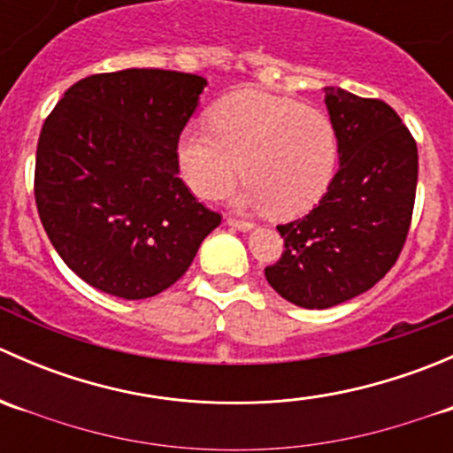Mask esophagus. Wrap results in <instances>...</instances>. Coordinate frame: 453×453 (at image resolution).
<instances>
[{
  "label": "esophagus",
  "instance_id": "34e87169",
  "mask_svg": "<svg viewBox=\"0 0 453 453\" xmlns=\"http://www.w3.org/2000/svg\"><path fill=\"white\" fill-rule=\"evenodd\" d=\"M227 226L236 227L241 232H250L254 227L252 221H245V219H234V217H227Z\"/></svg>",
  "mask_w": 453,
  "mask_h": 453
}]
</instances>
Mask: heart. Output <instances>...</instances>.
<instances>
[{"mask_svg":"<svg viewBox=\"0 0 453 453\" xmlns=\"http://www.w3.org/2000/svg\"><path fill=\"white\" fill-rule=\"evenodd\" d=\"M177 162L199 197L223 195L243 168L241 203L298 217L319 203L335 177L337 135L319 109L243 89L219 100L210 122L184 127Z\"/></svg>","mask_w":453,"mask_h":453,"instance_id":"obj_1","label":"heart"}]
</instances>
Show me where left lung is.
<instances>
[{"mask_svg": "<svg viewBox=\"0 0 453 453\" xmlns=\"http://www.w3.org/2000/svg\"><path fill=\"white\" fill-rule=\"evenodd\" d=\"M340 168L307 217L278 226L285 252L265 278L285 300L328 309L377 285L399 258L412 221L417 142L395 109L324 87Z\"/></svg>", "mask_w": 453, "mask_h": 453, "instance_id": "obj_1", "label": "left lung"}]
</instances>
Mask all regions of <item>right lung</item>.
<instances>
[{"label":"right lung","mask_w":453,"mask_h":453,"mask_svg":"<svg viewBox=\"0 0 453 453\" xmlns=\"http://www.w3.org/2000/svg\"><path fill=\"white\" fill-rule=\"evenodd\" d=\"M205 85L171 70L94 74L45 118L36 210L50 243L87 285L125 300L162 294L221 223L177 177V140Z\"/></svg>","instance_id":"right-lung-1"}]
</instances>
